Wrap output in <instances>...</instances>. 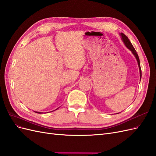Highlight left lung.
I'll return each instance as SVG.
<instances>
[{
  "label": "left lung",
  "instance_id": "8db88e82",
  "mask_svg": "<svg viewBox=\"0 0 156 156\" xmlns=\"http://www.w3.org/2000/svg\"><path fill=\"white\" fill-rule=\"evenodd\" d=\"M120 35L121 36L122 40L123 41V42L124 43L125 45L132 52V53H133V54L134 55V56H135V58H136V61H137V63H138L139 68V72H140V79H141V75H142V74H141V68H140V60H139V56H138L137 53H136V51H135V48H133V45L131 44V43L130 42L129 40L128 39V37H127L124 34V33H120Z\"/></svg>",
  "mask_w": 156,
  "mask_h": 156
}]
</instances>
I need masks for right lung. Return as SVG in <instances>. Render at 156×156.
Segmentation results:
<instances>
[{
	"label": "right lung",
	"instance_id": "obj_1",
	"mask_svg": "<svg viewBox=\"0 0 156 156\" xmlns=\"http://www.w3.org/2000/svg\"><path fill=\"white\" fill-rule=\"evenodd\" d=\"M37 112V113H39V114H40V113H41V112Z\"/></svg>",
	"mask_w": 156,
	"mask_h": 156
}]
</instances>
